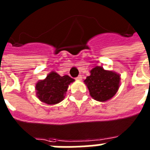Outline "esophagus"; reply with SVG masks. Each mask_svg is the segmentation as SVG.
Wrapping results in <instances>:
<instances>
[{
  "instance_id": "esophagus-1",
  "label": "esophagus",
  "mask_w": 150,
  "mask_h": 150,
  "mask_svg": "<svg viewBox=\"0 0 150 150\" xmlns=\"http://www.w3.org/2000/svg\"><path fill=\"white\" fill-rule=\"evenodd\" d=\"M76 79L77 80H79V81H81V80L82 79V76L81 75H79V76H78L77 78H76Z\"/></svg>"
}]
</instances>
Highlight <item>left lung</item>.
Instances as JSON below:
<instances>
[{
	"instance_id": "8db88e82",
	"label": "left lung",
	"mask_w": 150,
	"mask_h": 150,
	"mask_svg": "<svg viewBox=\"0 0 150 150\" xmlns=\"http://www.w3.org/2000/svg\"><path fill=\"white\" fill-rule=\"evenodd\" d=\"M120 80L119 74L96 66L90 71V75L87 76L84 82L90 96L97 101L104 102L116 94L120 86Z\"/></svg>"
}]
</instances>
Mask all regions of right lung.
Here are the masks:
<instances>
[{"label":"right lung","mask_w":150,"mask_h":150,"mask_svg":"<svg viewBox=\"0 0 150 150\" xmlns=\"http://www.w3.org/2000/svg\"><path fill=\"white\" fill-rule=\"evenodd\" d=\"M68 75L61 76L51 71L45 79L40 80L36 85V96L39 100L47 104H57L64 98L68 86L73 82Z\"/></svg>","instance_id":"right-lung-1"}]
</instances>
